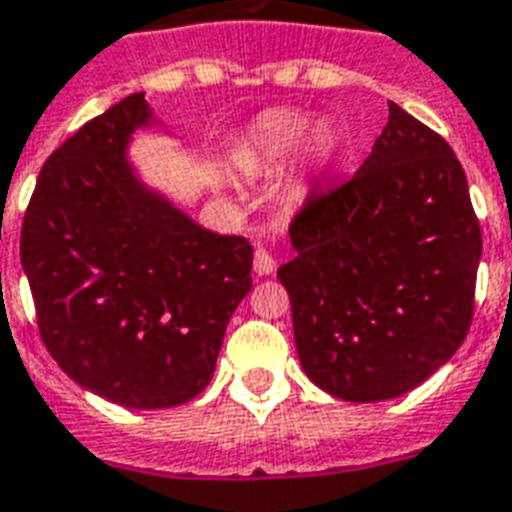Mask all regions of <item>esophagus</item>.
Instances as JSON below:
<instances>
[{
  "label": "esophagus",
  "mask_w": 512,
  "mask_h": 512,
  "mask_svg": "<svg viewBox=\"0 0 512 512\" xmlns=\"http://www.w3.org/2000/svg\"><path fill=\"white\" fill-rule=\"evenodd\" d=\"M277 269V261L269 251L264 248H256V256H253V272L259 274V277H269V274Z\"/></svg>",
  "instance_id": "34e87169"
}]
</instances>
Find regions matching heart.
Returning <instances> with one entry per match:
<instances>
[{
  "label": "heart",
  "instance_id": "obj_1",
  "mask_svg": "<svg viewBox=\"0 0 512 512\" xmlns=\"http://www.w3.org/2000/svg\"><path fill=\"white\" fill-rule=\"evenodd\" d=\"M303 146V164L322 172L337 154V133L329 122H314L298 109H269L248 122L238 143L235 162L243 170L264 172L287 162Z\"/></svg>",
  "mask_w": 512,
  "mask_h": 512
}]
</instances>
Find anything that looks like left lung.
Wrapping results in <instances>:
<instances>
[{
  "label": "left lung",
  "instance_id": "obj_1",
  "mask_svg": "<svg viewBox=\"0 0 512 512\" xmlns=\"http://www.w3.org/2000/svg\"><path fill=\"white\" fill-rule=\"evenodd\" d=\"M361 170L314 190L277 269L306 377L348 403L416 390L463 345L481 230L445 138L387 101Z\"/></svg>",
  "mask_w": 512,
  "mask_h": 512
}]
</instances>
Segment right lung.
<instances>
[{
  "label": "right lung",
  "instance_id": "add662e5",
  "mask_svg": "<svg viewBox=\"0 0 512 512\" xmlns=\"http://www.w3.org/2000/svg\"><path fill=\"white\" fill-rule=\"evenodd\" d=\"M149 128L162 120L143 91L86 122L41 167L20 235L46 350L133 411L206 390L253 285L246 238L206 230L143 180L130 146Z\"/></svg>",
  "mask_w": 512,
  "mask_h": 512
}]
</instances>
